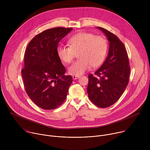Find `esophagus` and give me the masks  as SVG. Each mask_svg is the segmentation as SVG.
Returning <instances> with one entry per match:
<instances>
[{
  "label": "esophagus",
  "mask_w": 150,
  "mask_h": 150,
  "mask_svg": "<svg viewBox=\"0 0 150 150\" xmlns=\"http://www.w3.org/2000/svg\"><path fill=\"white\" fill-rule=\"evenodd\" d=\"M80 77V76H77V75H74L73 76H72V78L74 79H77L78 78H79Z\"/></svg>",
  "instance_id": "34e87169"
}]
</instances>
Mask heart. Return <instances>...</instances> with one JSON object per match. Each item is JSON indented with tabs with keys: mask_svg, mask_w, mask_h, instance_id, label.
I'll use <instances>...</instances> for the list:
<instances>
[{
	"mask_svg": "<svg viewBox=\"0 0 150 150\" xmlns=\"http://www.w3.org/2000/svg\"><path fill=\"white\" fill-rule=\"evenodd\" d=\"M68 45L69 47L59 46L56 52L59 59L65 63L71 62L78 53L79 59L68 68L69 73L72 75L83 74L91 65L93 67L100 65L108 50V42L104 37L88 33L74 35L69 39Z\"/></svg>",
	"mask_w": 150,
	"mask_h": 150,
	"instance_id": "b5f03b06",
	"label": "heart"
}]
</instances>
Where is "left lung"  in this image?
<instances>
[{
	"mask_svg": "<svg viewBox=\"0 0 150 150\" xmlns=\"http://www.w3.org/2000/svg\"><path fill=\"white\" fill-rule=\"evenodd\" d=\"M101 30L109 41L108 55L94 74L88 75V96L96 105L105 108L115 104L125 91L129 82L131 68L126 48L119 38L103 28Z\"/></svg>",
	"mask_w": 150,
	"mask_h": 150,
	"instance_id": "1",
	"label": "left lung"
}]
</instances>
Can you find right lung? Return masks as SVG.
<instances>
[{
	"label": "right lung",
	"instance_id": "obj_1",
	"mask_svg": "<svg viewBox=\"0 0 150 150\" xmlns=\"http://www.w3.org/2000/svg\"><path fill=\"white\" fill-rule=\"evenodd\" d=\"M72 28L56 27L35 36L24 55L21 74L25 91L31 100L45 110L56 109L66 100L72 77L57 54L59 42Z\"/></svg>",
	"mask_w": 150,
	"mask_h": 150
}]
</instances>
